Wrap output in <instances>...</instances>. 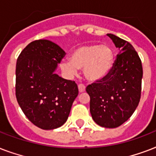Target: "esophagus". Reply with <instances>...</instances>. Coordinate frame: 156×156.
<instances>
[{"label":"esophagus","instance_id":"34e87169","mask_svg":"<svg viewBox=\"0 0 156 156\" xmlns=\"http://www.w3.org/2000/svg\"><path fill=\"white\" fill-rule=\"evenodd\" d=\"M78 90H79V92L80 93L84 92L86 90L85 86L83 85V84H79V85H78Z\"/></svg>","mask_w":156,"mask_h":156}]
</instances>
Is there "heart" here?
<instances>
[{
    "mask_svg": "<svg viewBox=\"0 0 156 156\" xmlns=\"http://www.w3.org/2000/svg\"><path fill=\"white\" fill-rule=\"evenodd\" d=\"M114 63V54L108 45H83L76 48L70 60L61 61L60 66L68 76L78 74V69H83L85 78L95 83L104 79L111 72Z\"/></svg>",
    "mask_w": 156,
    "mask_h": 156,
    "instance_id": "obj_1",
    "label": "heart"
}]
</instances>
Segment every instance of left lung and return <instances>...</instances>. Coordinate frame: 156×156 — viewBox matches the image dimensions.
Wrapping results in <instances>:
<instances>
[{
    "instance_id": "obj_1",
    "label": "left lung",
    "mask_w": 156,
    "mask_h": 156,
    "mask_svg": "<svg viewBox=\"0 0 156 156\" xmlns=\"http://www.w3.org/2000/svg\"><path fill=\"white\" fill-rule=\"evenodd\" d=\"M120 52L111 72L88 85L90 112L95 123L104 128H116L134 112L141 97L143 66L138 53L129 42L107 34Z\"/></svg>"
}]
</instances>
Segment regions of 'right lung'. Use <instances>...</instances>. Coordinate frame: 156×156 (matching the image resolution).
<instances>
[{
  "label": "right lung",
  "instance_id": "right-lung-1",
  "mask_svg": "<svg viewBox=\"0 0 156 156\" xmlns=\"http://www.w3.org/2000/svg\"><path fill=\"white\" fill-rule=\"evenodd\" d=\"M65 55L55 43L39 40L30 43L17 60L16 98L29 121L42 129L66 123L78 95L75 82L55 73Z\"/></svg>",
  "mask_w": 156,
  "mask_h": 156
}]
</instances>
